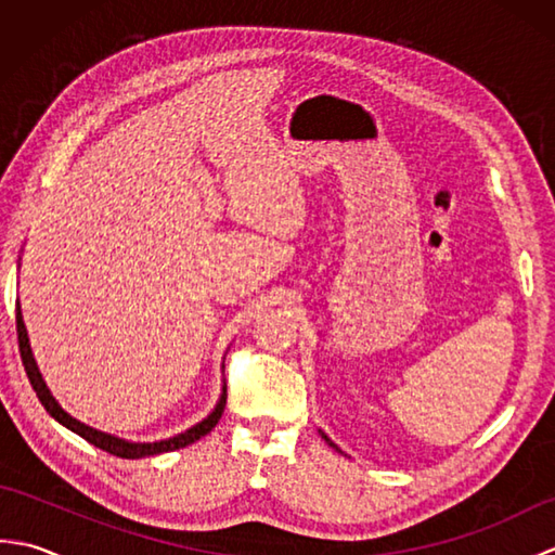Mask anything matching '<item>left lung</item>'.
Here are the masks:
<instances>
[{"label": "left lung", "mask_w": 555, "mask_h": 555, "mask_svg": "<svg viewBox=\"0 0 555 555\" xmlns=\"http://www.w3.org/2000/svg\"><path fill=\"white\" fill-rule=\"evenodd\" d=\"M322 436H324V441H326L328 446H334V443H332V439H328V436H326V434H322ZM334 448H336V446H334ZM336 451H338V448H336Z\"/></svg>", "instance_id": "8db88e82"}]
</instances>
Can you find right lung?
Here are the masks:
<instances>
[{
    "label": "right lung",
    "instance_id": "right-lung-1",
    "mask_svg": "<svg viewBox=\"0 0 555 555\" xmlns=\"http://www.w3.org/2000/svg\"><path fill=\"white\" fill-rule=\"evenodd\" d=\"M16 334H18V350H21V360H23V367H26V374L30 379V386L33 391L38 393L40 403L44 405V410L50 412V415L54 420H59L64 424V427H68L70 431H76L78 436H82L88 443L102 448V451H107L116 457H126V460H135V457H147V455H159V453H169V451H176V448H185L188 443H193L197 439H203L205 434H209L211 429L217 427V422L221 420V412H223V405H227V391L221 393L217 408L211 410V415L207 420H203L199 424H195L193 429H188L179 436H173V439H167V441H155V443H128L124 439H116V436L112 434H104V431H98L88 427V424H82L78 420H74L68 415V412H64L62 408H59L56 400L52 398L50 388L44 386L42 376L38 372V364H35L33 360V352H30V346H28V334H26V324H23V317H21V308H16Z\"/></svg>",
    "mask_w": 555,
    "mask_h": 555
}]
</instances>
